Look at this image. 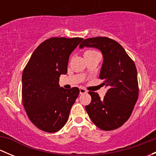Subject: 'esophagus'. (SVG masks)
<instances>
[{
  "label": "esophagus",
  "mask_w": 156,
  "mask_h": 156,
  "mask_svg": "<svg viewBox=\"0 0 156 156\" xmlns=\"http://www.w3.org/2000/svg\"><path fill=\"white\" fill-rule=\"evenodd\" d=\"M87 91V90L84 89V88L83 87H80V94H86Z\"/></svg>",
  "instance_id": "34e87169"
}]
</instances>
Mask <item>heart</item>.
<instances>
[{
	"label": "heart",
	"instance_id": "b5f03b06",
	"mask_svg": "<svg viewBox=\"0 0 156 156\" xmlns=\"http://www.w3.org/2000/svg\"><path fill=\"white\" fill-rule=\"evenodd\" d=\"M97 51H95V50H87V51L84 53V55L86 54H90V53H96Z\"/></svg>",
	"mask_w": 156,
	"mask_h": 156
}]
</instances>
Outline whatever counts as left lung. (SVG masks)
<instances>
[{"mask_svg": "<svg viewBox=\"0 0 156 156\" xmlns=\"http://www.w3.org/2000/svg\"><path fill=\"white\" fill-rule=\"evenodd\" d=\"M95 48L102 52L103 62L100 78L108 87L100 99L97 93L89 91L91 102L85 106L94 125L103 130H112L124 125L133 112L139 96L137 72L133 59L115 40L106 37L84 39L79 48Z\"/></svg>", "mask_w": 156, "mask_h": 156, "instance_id": "left-lung-1", "label": "left lung"}]
</instances>
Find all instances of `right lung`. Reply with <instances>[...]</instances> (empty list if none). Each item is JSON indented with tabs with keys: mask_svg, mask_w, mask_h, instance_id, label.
Wrapping results in <instances>:
<instances>
[{
	"mask_svg": "<svg viewBox=\"0 0 156 156\" xmlns=\"http://www.w3.org/2000/svg\"><path fill=\"white\" fill-rule=\"evenodd\" d=\"M81 37H51L32 53L23 72L22 99L28 117L37 128L54 133L66 124L78 87H59L61 75L67 73L71 53Z\"/></svg>",
	"mask_w": 156,
	"mask_h": 156,
	"instance_id": "1",
	"label": "right lung"
}]
</instances>
